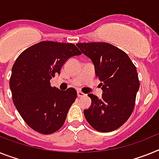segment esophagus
<instances>
[{
	"label": "esophagus",
	"instance_id": "1",
	"mask_svg": "<svg viewBox=\"0 0 159 159\" xmlns=\"http://www.w3.org/2000/svg\"><path fill=\"white\" fill-rule=\"evenodd\" d=\"M86 94H84V93H82V91H80V90H78L77 91V96H78V98H82V97H85Z\"/></svg>",
	"mask_w": 159,
	"mask_h": 159
}]
</instances>
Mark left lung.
<instances>
[{
  "label": "left lung",
  "mask_w": 159,
  "mask_h": 159,
  "mask_svg": "<svg viewBox=\"0 0 159 159\" xmlns=\"http://www.w3.org/2000/svg\"><path fill=\"white\" fill-rule=\"evenodd\" d=\"M101 81L102 97L88 96L91 105L84 110L86 120L97 131L108 133L122 126L135 106L140 83L137 69L124 51L107 43H79Z\"/></svg>",
  "instance_id": "8db88e82"
}]
</instances>
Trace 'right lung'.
Segmentation results:
<instances>
[{
    "instance_id": "1",
    "label": "right lung",
    "mask_w": 159,
    "mask_h": 159,
    "mask_svg": "<svg viewBox=\"0 0 159 159\" xmlns=\"http://www.w3.org/2000/svg\"><path fill=\"white\" fill-rule=\"evenodd\" d=\"M82 52L73 43L43 41L22 52L14 62L9 80L13 101L25 122L42 134L62 127L77 98V90H60L50 80L69 58Z\"/></svg>"
}]
</instances>
